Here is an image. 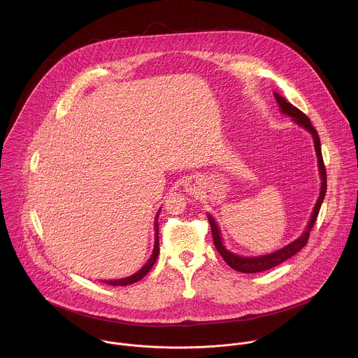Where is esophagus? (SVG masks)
Segmentation results:
<instances>
[{
  "label": "esophagus",
  "mask_w": 358,
  "mask_h": 358,
  "mask_svg": "<svg viewBox=\"0 0 358 358\" xmlns=\"http://www.w3.org/2000/svg\"><path fill=\"white\" fill-rule=\"evenodd\" d=\"M198 184L194 181V180H191V181H188L187 184H185V189H187V192H191V194H195L196 192V187Z\"/></svg>",
  "instance_id": "obj_1"
}]
</instances>
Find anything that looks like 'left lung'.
Wrapping results in <instances>:
<instances>
[{"label":"left lung","mask_w":358,"mask_h":358,"mask_svg":"<svg viewBox=\"0 0 358 358\" xmlns=\"http://www.w3.org/2000/svg\"><path fill=\"white\" fill-rule=\"evenodd\" d=\"M275 97H276V101L279 103V107H280V111L289 117L293 118L294 122H297L300 127H303L304 129H307L313 138H314V145H315V152H317V157H318V169H320V176H321V192H320V198L317 201V205L314 206V212H313V216L310 219V223L306 229V231L297 238L294 240L293 243H290L289 245L280 248L279 251L276 252H272V254H268V255H262V257H254V258H250V257H241V255H236L233 252H230L229 250H226V247L223 245V241H222V237H220V230L216 224V222L213 220V217L210 215H208V220L210 223V229H212V236H213V243H215V247L216 250L219 251V254L223 257V259L226 261V264L233 268L234 271L237 272H243V273H258V272H264V271H268V269H272L278 265H280L282 262L287 261L289 258H292L293 255H296L300 250H303L308 241V237H310V231L313 230L315 222H317V217H318V213H320V209H321V205L324 202V198H325V194H327V169H325V164H324V159H322V152H321V141H320V136H318V132L317 129L313 127L310 118L303 113L300 111L297 107H294L293 104H290L285 97H282L280 94L278 93H273Z\"/></svg>","instance_id":"1"}]
</instances>
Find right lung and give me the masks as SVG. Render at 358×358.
Returning <instances> with one entry per match:
<instances>
[{
	"instance_id": "add662e5",
	"label": "right lung",
	"mask_w": 358,
	"mask_h": 358,
	"mask_svg": "<svg viewBox=\"0 0 358 358\" xmlns=\"http://www.w3.org/2000/svg\"><path fill=\"white\" fill-rule=\"evenodd\" d=\"M160 210L162 209H159V212H157V215H156V219H155V236H156V238H155V247H153V252H152V255H150V258H149V261L145 264V266L143 268H141L135 275H132V276H128V278H124V279H118V280H103V283H106V285H110V286H128V285H132V283H136V282H139L142 278H145L146 275H148V272L152 269V266L155 265V262H156V259H157V255H159V223H157V217H159V215H160Z\"/></svg>"
}]
</instances>
